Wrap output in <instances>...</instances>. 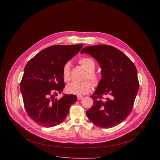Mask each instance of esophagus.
Listing matches in <instances>:
<instances>
[{
	"label": "esophagus",
	"mask_w": 160,
	"mask_h": 160,
	"mask_svg": "<svg viewBox=\"0 0 160 160\" xmlns=\"http://www.w3.org/2000/svg\"><path fill=\"white\" fill-rule=\"evenodd\" d=\"M77 98H78V100H81V99H82V98H83V95H78L77 96Z\"/></svg>",
	"instance_id": "obj_1"
}]
</instances>
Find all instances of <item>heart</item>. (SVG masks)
Listing matches in <instances>:
<instances>
[{"instance_id": "b5f03b06", "label": "heart", "mask_w": 160, "mask_h": 160, "mask_svg": "<svg viewBox=\"0 0 160 160\" xmlns=\"http://www.w3.org/2000/svg\"><path fill=\"white\" fill-rule=\"evenodd\" d=\"M79 63L87 71L85 79H90L94 85H97L100 82L101 78L100 76L94 71L96 67L95 61L91 58L83 57L79 59ZM62 76L64 81L66 82L71 80V69L68 63L65 64L63 67ZM92 87V82L89 80L80 82H72L67 87V91L69 93L82 95L89 93L91 91Z\"/></svg>"}]
</instances>
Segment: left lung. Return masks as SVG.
I'll return each mask as SVG.
<instances>
[{"instance_id": "8db88e82", "label": "left lung", "mask_w": 160, "mask_h": 160, "mask_svg": "<svg viewBox=\"0 0 160 160\" xmlns=\"http://www.w3.org/2000/svg\"><path fill=\"white\" fill-rule=\"evenodd\" d=\"M81 53L91 55L102 69V79L91 96L93 103L86 115L100 128H113L126 119L133 108L139 88L136 67L113 46H88Z\"/></svg>"}]
</instances>
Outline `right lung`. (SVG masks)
Wrapping results in <instances>:
<instances>
[{
    "mask_svg": "<svg viewBox=\"0 0 160 160\" xmlns=\"http://www.w3.org/2000/svg\"><path fill=\"white\" fill-rule=\"evenodd\" d=\"M82 46H50L26 65L20 90L26 113L36 124L46 128L60 124L67 118L70 107L77 101V97L72 94H65L60 99L54 97L65 88L62 76L64 65Z\"/></svg>",
    "mask_w": 160,
    "mask_h": 160,
    "instance_id": "add662e5",
    "label": "right lung"
}]
</instances>
